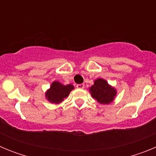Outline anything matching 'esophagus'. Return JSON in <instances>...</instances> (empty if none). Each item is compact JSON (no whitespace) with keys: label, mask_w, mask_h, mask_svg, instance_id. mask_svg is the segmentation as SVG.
<instances>
[{"label":"esophagus","mask_w":156,"mask_h":156,"mask_svg":"<svg viewBox=\"0 0 156 156\" xmlns=\"http://www.w3.org/2000/svg\"><path fill=\"white\" fill-rule=\"evenodd\" d=\"M76 88H78V89H83V88H84V84H83V83L77 84L76 85Z\"/></svg>","instance_id":"34e87169"}]
</instances>
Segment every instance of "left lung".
<instances>
[{
	"label": "left lung",
	"instance_id": "8db88e82",
	"mask_svg": "<svg viewBox=\"0 0 156 156\" xmlns=\"http://www.w3.org/2000/svg\"><path fill=\"white\" fill-rule=\"evenodd\" d=\"M92 97L101 104H108L112 101L116 94L113 87L108 84L103 79H98L94 81V84L90 87Z\"/></svg>",
	"mask_w": 156,
	"mask_h": 156
}]
</instances>
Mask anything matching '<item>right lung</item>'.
Listing matches in <instances>:
<instances>
[{"label":"right lung","mask_w":156,"mask_h":156,"mask_svg":"<svg viewBox=\"0 0 156 156\" xmlns=\"http://www.w3.org/2000/svg\"><path fill=\"white\" fill-rule=\"evenodd\" d=\"M73 89H74V87L72 84L65 86L59 82H54L50 90L46 93V97L51 102L58 104L68 96Z\"/></svg>","instance_id":"obj_1"}]
</instances>
